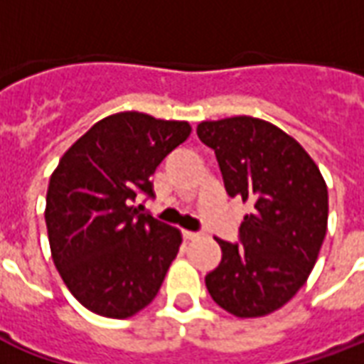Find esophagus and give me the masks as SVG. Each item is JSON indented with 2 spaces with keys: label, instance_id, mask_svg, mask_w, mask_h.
Instances as JSON below:
<instances>
[{
  "label": "esophagus",
  "instance_id": "1",
  "mask_svg": "<svg viewBox=\"0 0 364 364\" xmlns=\"http://www.w3.org/2000/svg\"><path fill=\"white\" fill-rule=\"evenodd\" d=\"M183 237H185V240H195V237H198V234L197 232H189V230H185V232H183Z\"/></svg>",
  "mask_w": 364,
  "mask_h": 364
}]
</instances>
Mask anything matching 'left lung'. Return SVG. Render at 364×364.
Listing matches in <instances>:
<instances>
[{
  "instance_id": "obj_1",
  "label": "left lung",
  "mask_w": 364,
  "mask_h": 364,
  "mask_svg": "<svg viewBox=\"0 0 364 364\" xmlns=\"http://www.w3.org/2000/svg\"><path fill=\"white\" fill-rule=\"evenodd\" d=\"M213 148L230 197L252 213L240 244H220L218 267L205 277L216 304L237 318H259L296 294L316 265L328 230V187L300 144L267 120L232 117L197 127Z\"/></svg>"
}]
</instances>
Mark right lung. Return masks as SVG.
I'll use <instances>...</instances> for the list:
<instances>
[{
    "mask_svg": "<svg viewBox=\"0 0 364 364\" xmlns=\"http://www.w3.org/2000/svg\"><path fill=\"white\" fill-rule=\"evenodd\" d=\"M191 134L185 120L127 111L99 120L62 156L46 193L54 265L87 310L130 318L150 304L181 245V232L140 214L150 177Z\"/></svg>",
    "mask_w": 364,
    "mask_h": 364,
    "instance_id": "obj_1",
    "label": "right lung"
}]
</instances>
